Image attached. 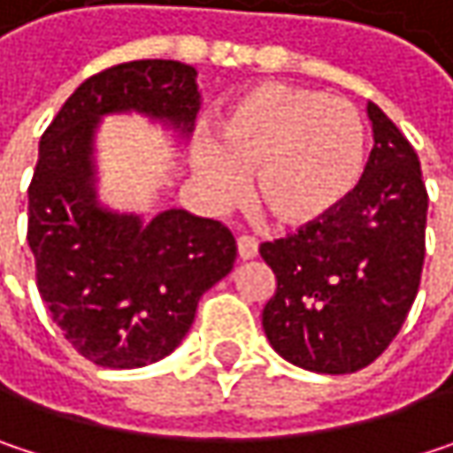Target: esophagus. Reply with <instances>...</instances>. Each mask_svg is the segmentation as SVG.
Returning a JSON list of instances; mask_svg holds the SVG:
<instances>
[{
    "instance_id": "esophagus-1",
    "label": "esophagus",
    "mask_w": 453,
    "mask_h": 453,
    "mask_svg": "<svg viewBox=\"0 0 453 453\" xmlns=\"http://www.w3.org/2000/svg\"><path fill=\"white\" fill-rule=\"evenodd\" d=\"M257 254H259V241L254 235H238V257L254 259Z\"/></svg>"
}]
</instances>
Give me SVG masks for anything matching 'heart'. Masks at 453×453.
Segmentation results:
<instances>
[{
  "label": "heart",
  "mask_w": 453,
  "mask_h": 453,
  "mask_svg": "<svg viewBox=\"0 0 453 453\" xmlns=\"http://www.w3.org/2000/svg\"><path fill=\"white\" fill-rule=\"evenodd\" d=\"M204 188L230 202L254 173L257 204L283 227L333 218L359 188L365 126L357 107L338 96L288 83L241 91L215 123V143L194 151Z\"/></svg>",
  "instance_id": "b5f03b06"
}]
</instances>
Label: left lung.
<instances>
[{
	"instance_id": "obj_1",
	"label": "left lung",
	"mask_w": 453,
	"mask_h": 453,
	"mask_svg": "<svg viewBox=\"0 0 453 453\" xmlns=\"http://www.w3.org/2000/svg\"><path fill=\"white\" fill-rule=\"evenodd\" d=\"M372 151L354 196L327 220L259 246L278 288L262 310L270 346L296 367L346 375L375 362L414 304L427 191L417 151L367 104Z\"/></svg>"
}]
</instances>
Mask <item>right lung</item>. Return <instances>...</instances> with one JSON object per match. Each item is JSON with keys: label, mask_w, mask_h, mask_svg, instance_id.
I'll return each instance as SVG.
<instances>
[{"label": "right lung", "mask_w": 453, "mask_h": 453, "mask_svg": "<svg viewBox=\"0 0 453 453\" xmlns=\"http://www.w3.org/2000/svg\"><path fill=\"white\" fill-rule=\"evenodd\" d=\"M196 70L136 59L83 81L39 143L28 188L36 286L65 338L94 365L159 362L186 338L204 291L235 262L223 223L165 210L149 223L96 199L94 136L112 112H141L188 136L199 112Z\"/></svg>", "instance_id": "1"}]
</instances>
